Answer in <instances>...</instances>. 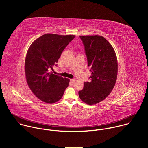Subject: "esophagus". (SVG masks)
Returning <instances> with one entry per match:
<instances>
[{
	"instance_id": "obj_1",
	"label": "esophagus",
	"mask_w": 148,
	"mask_h": 148,
	"mask_svg": "<svg viewBox=\"0 0 148 148\" xmlns=\"http://www.w3.org/2000/svg\"><path fill=\"white\" fill-rule=\"evenodd\" d=\"M70 81H71L72 83H73L75 81V79H70Z\"/></svg>"
}]
</instances>
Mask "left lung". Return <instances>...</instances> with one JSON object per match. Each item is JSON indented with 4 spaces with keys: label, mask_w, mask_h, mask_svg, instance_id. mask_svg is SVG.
Here are the masks:
<instances>
[{
    "label": "left lung",
    "mask_w": 148,
    "mask_h": 148,
    "mask_svg": "<svg viewBox=\"0 0 148 148\" xmlns=\"http://www.w3.org/2000/svg\"><path fill=\"white\" fill-rule=\"evenodd\" d=\"M85 49L90 82H84L78 92L79 98L87 104L98 103L107 98L114 88L117 78L118 61L112 45L103 37L79 36Z\"/></svg>",
    "instance_id": "obj_1"
}]
</instances>
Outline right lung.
<instances>
[{"mask_svg":"<svg viewBox=\"0 0 148 148\" xmlns=\"http://www.w3.org/2000/svg\"><path fill=\"white\" fill-rule=\"evenodd\" d=\"M75 35L47 33L34 40L27 52L25 70L27 83L41 101L53 103L62 97L70 79L50 72Z\"/></svg>","mask_w":148,"mask_h":148,"instance_id":"right-lung-1","label":"right lung"}]
</instances>
